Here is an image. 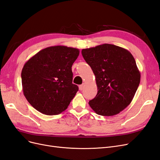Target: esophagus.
<instances>
[{"instance_id": "esophagus-1", "label": "esophagus", "mask_w": 160, "mask_h": 160, "mask_svg": "<svg viewBox=\"0 0 160 160\" xmlns=\"http://www.w3.org/2000/svg\"><path fill=\"white\" fill-rule=\"evenodd\" d=\"M83 89H84V84H82L79 86V90H82Z\"/></svg>"}]
</instances>
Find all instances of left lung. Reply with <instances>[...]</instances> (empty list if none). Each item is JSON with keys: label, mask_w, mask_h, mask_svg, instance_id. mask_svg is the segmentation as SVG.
I'll return each instance as SVG.
<instances>
[{"label": "left lung", "mask_w": 160, "mask_h": 160, "mask_svg": "<svg viewBox=\"0 0 160 160\" xmlns=\"http://www.w3.org/2000/svg\"><path fill=\"white\" fill-rule=\"evenodd\" d=\"M82 54L93 71L98 88L90 106L100 116L119 114L130 104L140 82L133 56L126 49L110 44L82 49Z\"/></svg>", "instance_id": "8db88e82"}]
</instances>
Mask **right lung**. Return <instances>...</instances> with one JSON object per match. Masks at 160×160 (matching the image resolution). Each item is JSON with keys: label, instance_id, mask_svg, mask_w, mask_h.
<instances>
[{"label": "right lung", "instance_id": "right-lung-1", "mask_svg": "<svg viewBox=\"0 0 160 160\" xmlns=\"http://www.w3.org/2000/svg\"><path fill=\"white\" fill-rule=\"evenodd\" d=\"M80 51L64 46H50L30 58L21 72L23 93L42 114H60L69 106L78 87L72 84V66Z\"/></svg>", "mask_w": 160, "mask_h": 160}]
</instances>
